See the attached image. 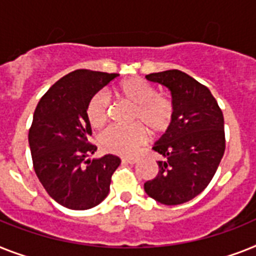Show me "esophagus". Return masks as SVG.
Returning <instances> with one entry per match:
<instances>
[{"label":"esophagus","instance_id":"34e87169","mask_svg":"<svg viewBox=\"0 0 256 256\" xmlns=\"http://www.w3.org/2000/svg\"><path fill=\"white\" fill-rule=\"evenodd\" d=\"M122 161H123L124 164H137V162H138V158L137 157H126V158H123Z\"/></svg>","mask_w":256,"mask_h":256}]
</instances>
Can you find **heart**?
<instances>
[{
  "label": "heart",
  "instance_id": "obj_1",
  "mask_svg": "<svg viewBox=\"0 0 256 256\" xmlns=\"http://www.w3.org/2000/svg\"><path fill=\"white\" fill-rule=\"evenodd\" d=\"M115 94L133 106L130 122L140 124L111 126L99 136L103 150L119 156H132L146 141V130L152 134H162L174 122L175 107L170 98L156 92V88L141 78L133 77L120 82ZM110 99L103 92H95L86 107V116L92 128H102L107 122Z\"/></svg>",
  "mask_w": 256,
  "mask_h": 256
}]
</instances>
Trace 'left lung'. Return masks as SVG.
I'll return each mask as SVG.
<instances>
[{"instance_id":"left-lung-1","label":"left lung","mask_w":256,"mask_h":256,"mask_svg":"<svg viewBox=\"0 0 256 256\" xmlns=\"http://www.w3.org/2000/svg\"><path fill=\"white\" fill-rule=\"evenodd\" d=\"M146 78L170 90L175 116L153 146L164 160L144 190L156 202L178 206L204 191L216 174L225 152L224 115L209 88L184 72L172 69Z\"/></svg>"}]
</instances>
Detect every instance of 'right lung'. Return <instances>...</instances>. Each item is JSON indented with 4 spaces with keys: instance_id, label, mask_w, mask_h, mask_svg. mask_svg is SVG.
Returning a JSON list of instances; mask_svg holds the SVG:
<instances>
[{
    "instance_id": "obj_1",
    "label": "right lung",
    "mask_w": 256,
    "mask_h": 256,
    "mask_svg": "<svg viewBox=\"0 0 256 256\" xmlns=\"http://www.w3.org/2000/svg\"><path fill=\"white\" fill-rule=\"evenodd\" d=\"M119 74L78 69L58 80L38 103L28 144L34 170L48 195L65 208L85 210L107 198L120 158L86 160L96 146L86 107L92 95Z\"/></svg>"
}]
</instances>
